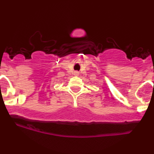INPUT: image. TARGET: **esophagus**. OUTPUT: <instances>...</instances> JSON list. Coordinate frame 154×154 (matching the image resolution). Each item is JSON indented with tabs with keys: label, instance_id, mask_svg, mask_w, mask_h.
Returning a JSON list of instances; mask_svg holds the SVG:
<instances>
[{
	"label": "esophagus",
	"instance_id": "34e87169",
	"mask_svg": "<svg viewBox=\"0 0 154 154\" xmlns=\"http://www.w3.org/2000/svg\"><path fill=\"white\" fill-rule=\"evenodd\" d=\"M74 75H75V76H78L79 75V72L75 71V72H74Z\"/></svg>",
	"mask_w": 154,
	"mask_h": 154
}]
</instances>
